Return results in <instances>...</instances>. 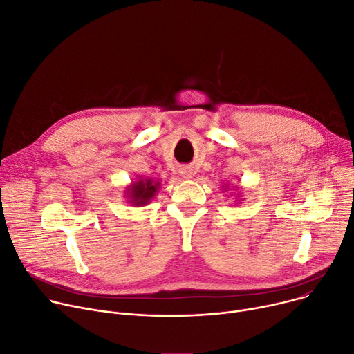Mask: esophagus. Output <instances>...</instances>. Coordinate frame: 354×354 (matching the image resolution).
I'll return each instance as SVG.
<instances>
[{
	"mask_svg": "<svg viewBox=\"0 0 354 354\" xmlns=\"http://www.w3.org/2000/svg\"><path fill=\"white\" fill-rule=\"evenodd\" d=\"M180 173H181V176L184 177V178H192L193 177V170L192 169H189V167H187V169H181L180 170Z\"/></svg>",
	"mask_w": 354,
	"mask_h": 354,
	"instance_id": "34e87169",
	"label": "esophagus"
}]
</instances>
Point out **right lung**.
<instances>
[{
    "instance_id": "right-lung-1",
    "label": "right lung",
    "mask_w": 354,
    "mask_h": 354,
    "mask_svg": "<svg viewBox=\"0 0 354 354\" xmlns=\"http://www.w3.org/2000/svg\"><path fill=\"white\" fill-rule=\"evenodd\" d=\"M160 187L158 181H153L151 178L147 180H138L133 183L127 189V197L133 205H145L149 204L150 200L156 196Z\"/></svg>"
}]
</instances>
